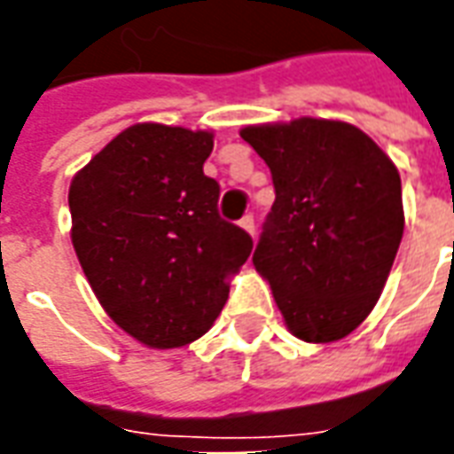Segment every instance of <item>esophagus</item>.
Segmentation results:
<instances>
[{
	"mask_svg": "<svg viewBox=\"0 0 454 454\" xmlns=\"http://www.w3.org/2000/svg\"><path fill=\"white\" fill-rule=\"evenodd\" d=\"M240 226L246 228L250 236H255L257 226H255V216H253V214H246V216L240 218Z\"/></svg>",
	"mask_w": 454,
	"mask_h": 454,
	"instance_id": "obj_1",
	"label": "esophagus"
}]
</instances>
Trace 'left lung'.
<instances>
[{"label": "left lung", "mask_w": 454, "mask_h": 454, "mask_svg": "<svg viewBox=\"0 0 454 454\" xmlns=\"http://www.w3.org/2000/svg\"><path fill=\"white\" fill-rule=\"evenodd\" d=\"M240 136L275 184L253 253L257 272L296 338L340 340L370 316L399 250V172L342 121L247 126Z\"/></svg>", "instance_id": "left-lung-1"}]
</instances>
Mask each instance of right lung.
Masks as SVG:
<instances>
[{
  "label": "right lung",
  "mask_w": 454,
  "mask_h": 454,
  "mask_svg": "<svg viewBox=\"0 0 454 454\" xmlns=\"http://www.w3.org/2000/svg\"><path fill=\"white\" fill-rule=\"evenodd\" d=\"M207 130L138 123L70 184L73 246L94 294L136 340L179 348L216 321L253 238L218 214Z\"/></svg>",
  "instance_id": "obj_1"
}]
</instances>
